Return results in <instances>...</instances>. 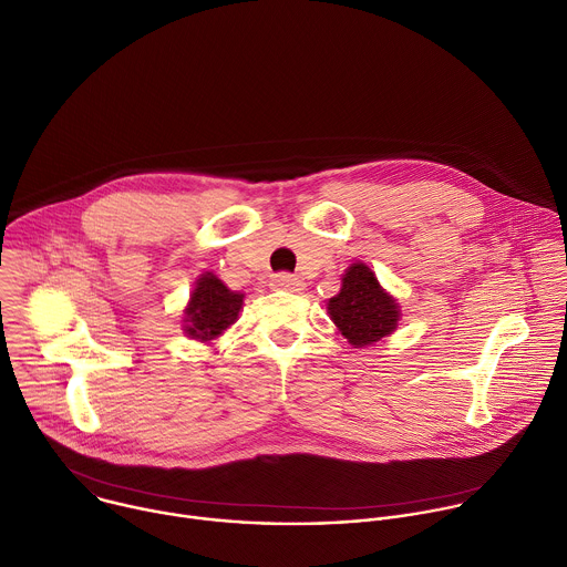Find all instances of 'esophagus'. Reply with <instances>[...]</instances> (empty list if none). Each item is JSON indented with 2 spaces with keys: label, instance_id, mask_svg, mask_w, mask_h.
I'll list each match as a JSON object with an SVG mask.
<instances>
[{
  "label": "esophagus",
  "instance_id": "34e87169",
  "mask_svg": "<svg viewBox=\"0 0 567 567\" xmlns=\"http://www.w3.org/2000/svg\"><path fill=\"white\" fill-rule=\"evenodd\" d=\"M270 286L277 288V290H288V292H299V290H303V281H301L299 277H295V275H288V272L275 275Z\"/></svg>",
  "mask_w": 567,
  "mask_h": 567
}]
</instances>
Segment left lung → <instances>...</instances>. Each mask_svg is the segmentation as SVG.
<instances>
[{
	"instance_id": "1",
	"label": "left lung",
	"mask_w": 567,
	"mask_h": 567,
	"mask_svg": "<svg viewBox=\"0 0 567 567\" xmlns=\"http://www.w3.org/2000/svg\"><path fill=\"white\" fill-rule=\"evenodd\" d=\"M328 315L354 348L392 334L401 317L396 299L381 288L377 275L361 261L346 270L339 295L328 299Z\"/></svg>"
}]
</instances>
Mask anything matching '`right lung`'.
<instances>
[{
	"label": "right lung",
	"instance_id": "right-lung-1",
	"mask_svg": "<svg viewBox=\"0 0 567 567\" xmlns=\"http://www.w3.org/2000/svg\"><path fill=\"white\" fill-rule=\"evenodd\" d=\"M241 306V292H233L217 275L204 272L184 310V332L204 343L213 341L237 321Z\"/></svg>",
	"mask_w": 567,
	"mask_h": 567
}]
</instances>
